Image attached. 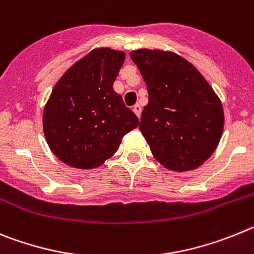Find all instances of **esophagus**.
Returning <instances> with one entry per match:
<instances>
[{
    "instance_id": "34e87169",
    "label": "esophagus",
    "mask_w": 254,
    "mask_h": 254,
    "mask_svg": "<svg viewBox=\"0 0 254 254\" xmlns=\"http://www.w3.org/2000/svg\"><path fill=\"white\" fill-rule=\"evenodd\" d=\"M132 111L135 113V115L138 116V118H140V114H141V106L139 104H135L134 106H132Z\"/></svg>"
}]
</instances>
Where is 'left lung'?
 <instances>
[{"label":"left lung","mask_w":254,"mask_h":254,"mask_svg":"<svg viewBox=\"0 0 254 254\" xmlns=\"http://www.w3.org/2000/svg\"><path fill=\"white\" fill-rule=\"evenodd\" d=\"M130 58L148 90L139 130L154 158L185 172L204 163L218 147L224 111L214 90L190 62L172 52L139 49Z\"/></svg>","instance_id":"left-lung-1"}]
</instances>
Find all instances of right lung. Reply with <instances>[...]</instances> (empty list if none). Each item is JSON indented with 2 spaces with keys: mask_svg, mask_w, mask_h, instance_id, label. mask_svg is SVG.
Listing matches in <instances>:
<instances>
[{
  "mask_svg": "<svg viewBox=\"0 0 254 254\" xmlns=\"http://www.w3.org/2000/svg\"><path fill=\"white\" fill-rule=\"evenodd\" d=\"M124 52L93 49L57 82L44 109L43 127L52 152L79 170L100 167L139 125L113 88Z\"/></svg>",
  "mask_w": 254,
  "mask_h": 254,
  "instance_id": "1",
  "label": "right lung"
}]
</instances>
